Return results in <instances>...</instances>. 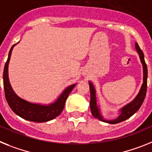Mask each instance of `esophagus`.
Returning a JSON list of instances; mask_svg holds the SVG:
<instances>
[{"label": "esophagus", "mask_w": 152, "mask_h": 152, "mask_svg": "<svg viewBox=\"0 0 152 152\" xmlns=\"http://www.w3.org/2000/svg\"><path fill=\"white\" fill-rule=\"evenodd\" d=\"M83 75H86V72H83Z\"/></svg>", "instance_id": "34e87169"}]
</instances>
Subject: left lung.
Returning a JSON list of instances; mask_svg holds the SVG:
<instances>
[{
  "mask_svg": "<svg viewBox=\"0 0 152 152\" xmlns=\"http://www.w3.org/2000/svg\"><path fill=\"white\" fill-rule=\"evenodd\" d=\"M135 50L137 53L139 55L140 60L142 64L143 67V83H142V87L140 89L139 92L136 96V97L129 104L125 105V106L120 109V115H118V118L113 120H106L102 117L100 112L99 106L97 105V102H96V89L93 86V84L89 82V89H90V109L91 113L92 115L94 116L96 118H98L100 121L102 122H107L110 124H116L118 122H121L124 120L128 119L130 118L132 115L136 113L137 111L140 109L141 105L143 103L144 99L145 98L146 91H147V78H148V69L147 65H146L145 62V57H144V53L142 50L140 49L138 43H135Z\"/></svg>",
  "mask_w": 152,
  "mask_h": 152,
  "instance_id": "obj_1",
  "label": "left lung"
}]
</instances>
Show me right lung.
I'll return each mask as SVG.
<instances>
[{
    "label": "right lung",
    "instance_id": "obj_1",
    "mask_svg": "<svg viewBox=\"0 0 152 152\" xmlns=\"http://www.w3.org/2000/svg\"><path fill=\"white\" fill-rule=\"evenodd\" d=\"M16 44L13 45L12 47L10 48L8 58L5 63L3 73L5 97H6L9 106L16 115H18L23 119L31 121V122H45L53 119L62 113L67 97L71 91L73 89V88L76 86V84H72L66 87L56 101L48 105L33 103L20 98V96L16 94L14 89H12L8 77L9 62L10 60L13 48Z\"/></svg>",
    "mask_w": 152,
    "mask_h": 152
}]
</instances>
